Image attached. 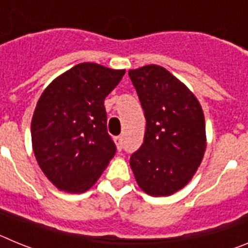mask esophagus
I'll return each instance as SVG.
<instances>
[{
	"label": "esophagus",
	"instance_id": "34e87169",
	"mask_svg": "<svg viewBox=\"0 0 248 248\" xmlns=\"http://www.w3.org/2000/svg\"><path fill=\"white\" fill-rule=\"evenodd\" d=\"M114 141H115V144H117V148L118 150H122L123 149V138L122 137H115L114 138Z\"/></svg>",
	"mask_w": 248,
	"mask_h": 248
}]
</instances>
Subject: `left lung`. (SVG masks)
Listing matches in <instances>:
<instances>
[{"label":"left lung","mask_w":248,"mask_h":248,"mask_svg":"<svg viewBox=\"0 0 248 248\" xmlns=\"http://www.w3.org/2000/svg\"><path fill=\"white\" fill-rule=\"evenodd\" d=\"M146 119L144 143L131 155L135 180L150 196H170L189 184L206 150L205 117L198 98L168 69L129 71Z\"/></svg>","instance_id":"obj_1"}]
</instances>
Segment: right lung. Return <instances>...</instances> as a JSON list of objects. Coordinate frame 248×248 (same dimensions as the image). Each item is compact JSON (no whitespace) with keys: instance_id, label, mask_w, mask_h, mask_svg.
I'll use <instances>...</instances> for the list:
<instances>
[{"instance_id":"add662e5","label":"right lung","mask_w":248,"mask_h":248,"mask_svg":"<svg viewBox=\"0 0 248 248\" xmlns=\"http://www.w3.org/2000/svg\"><path fill=\"white\" fill-rule=\"evenodd\" d=\"M125 69L79 63L58 76L37 102L32 148L43 174L58 190H89L117 153L107 131L105 97Z\"/></svg>"}]
</instances>
